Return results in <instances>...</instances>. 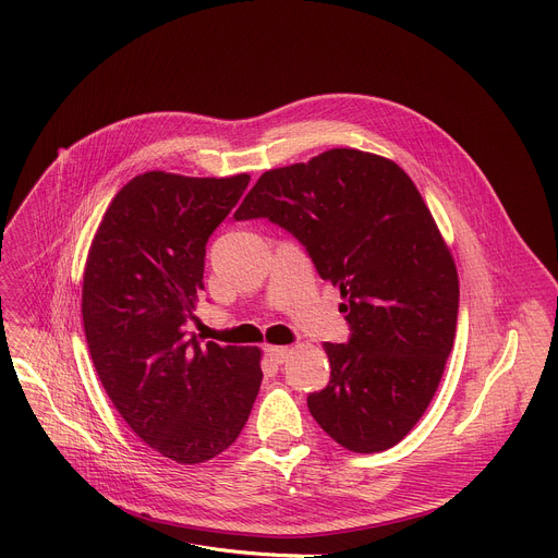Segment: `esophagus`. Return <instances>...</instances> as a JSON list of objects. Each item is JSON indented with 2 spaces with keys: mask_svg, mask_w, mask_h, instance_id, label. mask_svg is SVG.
Returning a JSON list of instances; mask_svg holds the SVG:
<instances>
[{
  "mask_svg": "<svg viewBox=\"0 0 558 558\" xmlns=\"http://www.w3.org/2000/svg\"><path fill=\"white\" fill-rule=\"evenodd\" d=\"M264 353H267V357L274 364H284L289 353H291V348L289 345H267V348H264Z\"/></svg>",
  "mask_w": 558,
  "mask_h": 558,
  "instance_id": "obj_1",
  "label": "esophagus"
}]
</instances>
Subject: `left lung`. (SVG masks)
Instances as JSON below:
<instances>
[{"instance_id":"left-lung-1","label":"left lung","mask_w":558,"mask_h":558,"mask_svg":"<svg viewBox=\"0 0 558 558\" xmlns=\"http://www.w3.org/2000/svg\"><path fill=\"white\" fill-rule=\"evenodd\" d=\"M282 226L339 287L348 343H324L314 421L353 452H383L429 407L454 345L459 276L414 181L393 160L330 149L264 171L234 219Z\"/></svg>"}]
</instances>
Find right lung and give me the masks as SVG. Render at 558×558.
Returning a JSON list of instances; mask_svg holds the SVG:
<instances>
[{
    "instance_id": "obj_1",
    "label": "right lung",
    "mask_w": 558,
    "mask_h": 558,
    "mask_svg": "<svg viewBox=\"0 0 558 558\" xmlns=\"http://www.w3.org/2000/svg\"><path fill=\"white\" fill-rule=\"evenodd\" d=\"M248 181L140 173L114 194L87 251L81 312L97 375L129 427L175 463L230 448L262 385L257 345H201L185 332L205 244Z\"/></svg>"
}]
</instances>
